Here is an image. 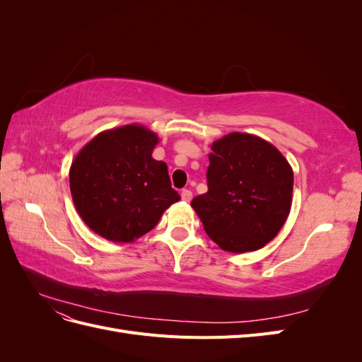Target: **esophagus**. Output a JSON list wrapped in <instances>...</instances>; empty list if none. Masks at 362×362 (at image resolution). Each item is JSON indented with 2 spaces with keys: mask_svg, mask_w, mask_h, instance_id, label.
<instances>
[{
  "mask_svg": "<svg viewBox=\"0 0 362 362\" xmlns=\"http://www.w3.org/2000/svg\"><path fill=\"white\" fill-rule=\"evenodd\" d=\"M181 198H182V201H185V202H189V201H192V198H193V194H192V192H190V190H187V189H184V190L181 192Z\"/></svg>",
  "mask_w": 362,
  "mask_h": 362,
  "instance_id": "1",
  "label": "esophagus"
}]
</instances>
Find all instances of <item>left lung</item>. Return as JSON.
<instances>
[{"instance_id":"obj_1","label":"left lung","mask_w":362,"mask_h":362,"mask_svg":"<svg viewBox=\"0 0 362 362\" xmlns=\"http://www.w3.org/2000/svg\"><path fill=\"white\" fill-rule=\"evenodd\" d=\"M208 192L192 201L205 233L223 250L264 247L286 223L293 201V169L267 140L229 133L208 154Z\"/></svg>"}]
</instances>
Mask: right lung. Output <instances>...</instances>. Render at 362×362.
<instances>
[{"label": "right lung", "mask_w": 362, "mask_h": 362, "mask_svg": "<svg viewBox=\"0 0 362 362\" xmlns=\"http://www.w3.org/2000/svg\"><path fill=\"white\" fill-rule=\"evenodd\" d=\"M158 136L129 124L103 131L84 145L69 169L72 201L93 233L131 243L149 233L181 196L168 166L152 158Z\"/></svg>", "instance_id": "obj_1"}]
</instances>
